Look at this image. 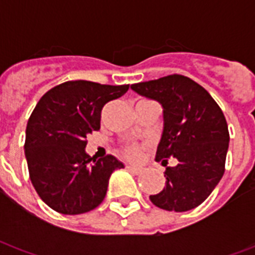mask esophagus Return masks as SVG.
<instances>
[{
  "instance_id": "esophagus-1",
  "label": "esophagus",
  "mask_w": 255,
  "mask_h": 255,
  "mask_svg": "<svg viewBox=\"0 0 255 255\" xmlns=\"http://www.w3.org/2000/svg\"><path fill=\"white\" fill-rule=\"evenodd\" d=\"M127 169L129 172L135 173V175H139V173L142 172V169H140V168H138V166H133V165H127Z\"/></svg>"
}]
</instances>
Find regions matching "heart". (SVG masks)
<instances>
[{"label": "heart", "mask_w": 255, "mask_h": 255, "mask_svg": "<svg viewBox=\"0 0 255 255\" xmlns=\"http://www.w3.org/2000/svg\"><path fill=\"white\" fill-rule=\"evenodd\" d=\"M142 150H143V146H142V144H126V146L123 147V154L126 155L127 158H129V160H138L139 157H140V154H142Z\"/></svg>", "instance_id": "1"}]
</instances>
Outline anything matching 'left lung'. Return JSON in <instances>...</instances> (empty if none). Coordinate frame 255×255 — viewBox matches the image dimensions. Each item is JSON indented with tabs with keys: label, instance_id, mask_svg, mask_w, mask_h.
I'll list each match as a JSON object with an SVG mask.
<instances>
[{
	"label": "left lung",
	"instance_id": "8db88e82",
	"mask_svg": "<svg viewBox=\"0 0 255 255\" xmlns=\"http://www.w3.org/2000/svg\"><path fill=\"white\" fill-rule=\"evenodd\" d=\"M133 91L160 102L164 108V131L155 161L176 158L165 169V187L150 201L157 208L187 212L212 194L225 171L230 143L224 113L201 84L183 75L140 82Z\"/></svg>",
	"mask_w": 255,
	"mask_h": 255
}]
</instances>
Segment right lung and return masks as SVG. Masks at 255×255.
<instances>
[{
    "label": "right lung",
    "mask_w": 255,
    "mask_h": 255,
    "mask_svg": "<svg viewBox=\"0 0 255 255\" xmlns=\"http://www.w3.org/2000/svg\"><path fill=\"white\" fill-rule=\"evenodd\" d=\"M128 89L69 80L36 104L27 123L24 153L31 183L49 208L82 214L104 201L109 177L124 165L111 154L95 160L84 147L90 133L101 128L102 108Z\"/></svg>",
    "instance_id": "add662e5"
}]
</instances>
